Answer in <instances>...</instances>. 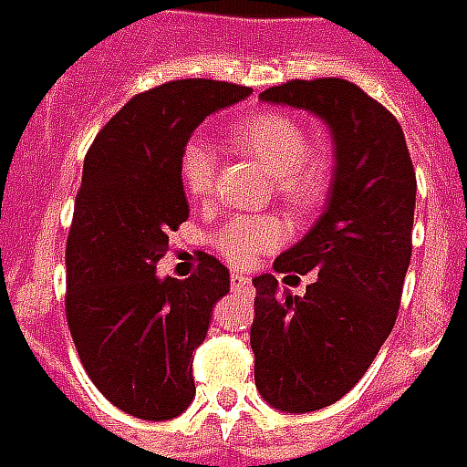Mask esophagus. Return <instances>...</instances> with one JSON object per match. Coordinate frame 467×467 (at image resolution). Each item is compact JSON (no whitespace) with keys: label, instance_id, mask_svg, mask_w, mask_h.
Returning a JSON list of instances; mask_svg holds the SVG:
<instances>
[{"label":"esophagus","instance_id":"1","mask_svg":"<svg viewBox=\"0 0 467 467\" xmlns=\"http://www.w3.org/2000/svg\"><path fill=\"white\" fill-rule=\"evenodd\" d=\"M231 286H234V292L236 294H249L251 296V292H254L249 276H244V274H239V271H234V274H231Z\"/></svg>","mask_w":467,"mask_h":467}]
</instances>
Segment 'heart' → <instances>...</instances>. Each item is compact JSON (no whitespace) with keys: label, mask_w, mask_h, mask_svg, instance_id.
Segmentation results:
<instances>
[{"label":"heart","mask_w":467,"mask_h":467,"mask_svg":"<svg viewBox=\"0 0 467 467\" xmlns=\"http://www.w3.org/2000/svg\"><path fill=\"white\" fill-rule=\"evenodd\" d=\"M231 138L259 158L274 173V188L289 206L309 208L322 196L327 171L319 155L309 153V135L284 112H254L231 128ZM181 181L191 198L206 201L216 188L213 148L191 138L181 150ZM286 228L276 216H234L211 234L213 249L236 266H246L259 254L276 249Z\"/></svg>","instance_id":"b5f03b06"}]
</instances>
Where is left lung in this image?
<instances>
[{
	"label": "left lung",
	"mask_w": 467,
	"mask_h": 467,
	"mask_svg": "<svg viewBox=\"0 0 467 467\" xmlns=\"http://www.w3.org/2000/svg\"><path fill=\"white\" fill-rule=\"evenodd\" d=\"M322 118L334 138L324 213L274 261L276 274H317L304 296L254 279V377L281 412L332 405L362 379L395 327L412 256L415 168L395 115L339 78L289 80L259 95Z\"/></svg>",
	"instance_id": "1"
}]
</instances>
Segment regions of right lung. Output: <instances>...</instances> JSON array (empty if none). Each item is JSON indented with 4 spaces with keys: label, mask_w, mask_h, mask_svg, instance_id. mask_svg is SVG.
Instances as JSON below:
<instances>
[{
    "label": "right lung",
    "mask_w": 467,
    "mask_h": 467,
    "mask_svg": "<svg viewBox=\"0 0 467 467\" xmlns=\"http://www.w3.org/2000/svg\"><path fill=\"white\" fill-rule=\"evenodd\" d=\"M249 95L231 82H165L125 102L85 155L65 312L85 372L133 418L171 420L196 395L193 352L231 276L211 254L183 281L161 279L155 264L188 218L183 145L206 115Z\"/></svg>",
    "instance_id": "add662e5"
}]
</instances>
